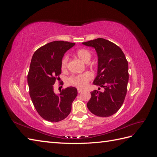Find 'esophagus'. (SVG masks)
<instances>
[{"instance_id":"1","label":"esophagus","mask_w":157,"mask_h":157,"mask_svg":"<svg viewBox=\"0 0 157 157\" xmlns=\"http://www.w3.org/2000/svg\"><path fill=\"white\" fill-rule=\"evenodd\" d=\"M77 91H78V94H80V93H81V92H83V90H82V89H78L77 90Z\"/></svg>"}]
</instances>
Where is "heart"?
<instances>
[{"instance_id": "b5f03b06", "label": "heart", "mask_w": 157, "mask_h": 157, "mask_svg": "<svg viewBox=\"0 0 157 157\" xmlns=\"http://www.w3.org/2000/svg\"><path fill=\"white\" fill-rule=\"evenodd\" d=\"M77 56L80 60L84 63H88L91 59L92 56L90 52L86 49H80L77 52ZM68 57L65 56L61 61V67L62 70H65L67 67ZM92 78V75L90 72H86L78 75L72 76L67 80V83L78 88H84L88 82Z\"/></svg>"}]
</instances>
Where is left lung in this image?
I'll return each instance as SVG.
<instances>
[{
	"label": "left lung",
	"mask_w": 157,
	"mask_h": 157,
	"mask_svg": "<svg viewBox=\"0 0 157 157\" xmlns=\"http://www.w3.org/2000/svg\"><path fill=\"white\" fill-rule=\"evenodd\" d=\"M82 44L96 51L98 71L93 84L105 89L103 92H90L88 109L98 117L111 116L121 107L127 92L129 75L125 55L117 45L102 38Z\"/></svg>",
	"instance_id": "8db88e82"
}]
</instances>
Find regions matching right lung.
Returning <instances> with one entry per match:
<instances>
[{"label": "right lung", "instance_id": "add662e5", "mask_svg": "<svg viewBox=\"0 0 157 157\" xmlns=\"http://www.w3.org/2000/svg\"><path fill=\"white\" fill-rule=\"evenodd\" d=\"M75 44L62 40L51 42L38 49L32 57L27 76L29 95L36 111L47 121L56 122L67 117L77 96V88L72 86L58 94L54 92L64 54Z\"/></svg>", "mask_w": 157, "mask_h": 157}]
</instances>
